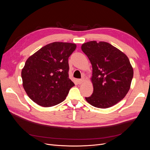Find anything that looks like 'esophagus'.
<instances>
[{
    "label": "esophagus",
    "mask_w": 150,
    "mask_h": 150,
    "mask_svg": "<svg viewBox=\"0 0 150 150\" xmlns=\"http://www.w3.org/2000/svg\"><path fill=\"white\" fill-rule=\"evenodd\" d=\"M84 81V79H78L77 80V83H78L79 84H82L83 82Z\"/></svg>",
    "instance_id": "1"
}]
</instances>
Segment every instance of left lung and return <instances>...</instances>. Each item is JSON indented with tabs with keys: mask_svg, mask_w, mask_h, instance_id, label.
<instances>
[{
	"mask_svg": "<svg viewBox=\"0 0 150 150\" xmlns=\"http://www.w3.org/2000/svg\"><path fill=\"white\" fill-rule=\"evenodd\" d=\"M81 49L91 63L93 93L86 100L98 108H108L123 99L129 91L133 69L128 57L106 42L89 41Z\"/></svg>",
	"mask_w": 150,
	"mask_h": 150,
	"instance_id": "left-lung-1",
	"label": "left lung"
}]
</instances>
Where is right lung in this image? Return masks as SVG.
<instances>
[{
    "instance_id": "right-lung-1",
    "label": "right lung",
    "mask_w": 150,
    "mask_h": 150,
    "mask_svg": "<svg viewBox=\"0 0 150 150\" xmlns=\"http://www.w3.org/2000/svg\"><path fill=\"white\" fill-rule=\"evenodd\" d=\"M76 48L75 44L54 42L27 59L21 72L22 85L34 103L51 107L66 99L74 86L69 78L68 58Z\"/></svg>"
}]
</instances>
